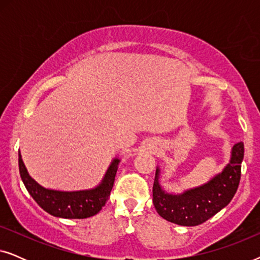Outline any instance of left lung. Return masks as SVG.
I'll list each match as a JSON object with an SVG mask.
<instances>
[{
  "instance_id": "8db88e82",
  "label": "left lung",
  "mask_w": 260,
  "mask_h": 260,
  "mask_svg": "<svg viewBox=\"0 0 260 260\" xmlns=\"http://www.w3.org/2000/svg\"><path fill=\"white\" fill-rule=\"evenodd\" d=\"M244 158V143L234 144L230 162L222 172L201 186L180 194L168 193L159 183L161 170L157 167L152 186V202L163 219L181 226H197L226 207L238 189Z\"/></svg>"
}]
</instances>
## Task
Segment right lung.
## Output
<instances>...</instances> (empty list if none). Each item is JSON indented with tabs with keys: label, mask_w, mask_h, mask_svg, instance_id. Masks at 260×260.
<instances>
[{
	"label": "right lung",
	"mask_w": 260,
	"mask_h": 260,
	"mask_svg": "<svg viewBox=\"0 0 260 260\" xmlns=\"http://www.w3.org/2000/svg\"><path fill=\"white\" fill-rule=\"evenodd\" d=\"M119 162V157L112 159L101 183L94 188L71 191L56 190L42 187L29 175L19 151L20 176L28 193L45 212L63 219L90 218L101 211L111 193Z\"/></svg>",
	"instance_id": "obj_1"
}]
</instances>
